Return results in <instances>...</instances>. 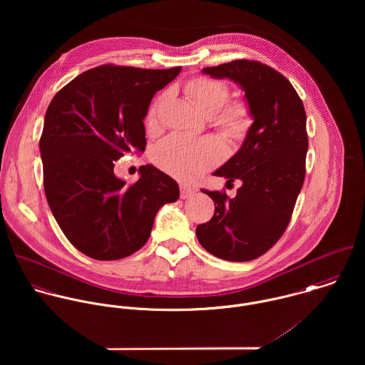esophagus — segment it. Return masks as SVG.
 <instances>
[{
	"instance_id": "34e87169",
	"label": "esophagus",
	"mask_w": 365,
	"mask_h": 365,
	"mask_svg": "<svg viewBox=\"0 0 365 365\" xmlns=\"http://www.w3.org/2000/svg\"><path fill=\"white\" fill-rule=\"evenodd\" d=\"M194 194H195V191H194L192 188H190V187H187V185H181V187H180V197H181L182 200L190 198V197H192Z\"/></svg>"
}]
</instances>
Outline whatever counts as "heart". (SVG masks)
I'll return each instance as SVG.
<instances>
[{"instance_id":"heart-1","label":"heart","mask_w":365,"mask_h":365,"mask_svg":"<svg viewBox=\"0 0 365 365\" xmlns=\"http://www.w3.org/2000/svg\"><path fill=\"white\" fill-rule=\"evenodd\" d=\"M185 94L195 108L205 116H213L215 125L229 138L239 139L247 132L252 113L245 101L229 100V87L210 77H195L184 87ZM161 96L150 108L148 120L156 122L158 106L164 101ZM225 155L223 146L210 138L187 139L178 135L165 139L155 153L157 164L170 175L181 181H194L212 168Z\"/></svg>"}]
</instances>
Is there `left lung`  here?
<instances>
[{
  "instance_id": "obj_1",
  "label": "left lung",
  "mask_w": 365,
  "mask_h": 365,
  "mask_svg": "<svg viewBox=\"0 0 365 365\" xmlns=\"http://www.w3.org/2000/svg\"><path fill=\"white\" fill-rule=\"evenodd\" d=\"M229 78L245 91L253 123L239 152L213 174L242 181L235 198L207 191L215 202L212 219L197 226L210 255L250 261L268 252L284 235L305 180L307 113L292 84L256 60H233L202 68Z\"/></svg>"
}]
</instances>
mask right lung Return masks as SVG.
I'll return each instance as SVG.
<instances>
[{"instance_id":"right-lung-1","label":"right lung","mask_w":365,"mask_h":365,"mask_svg":"<svg viewBox=\"0 0 365 365\" xmlns=\"http://www.w3.org/2000/svg\"><path fill=\"white\" fill-rule=\"evenodd\" d=\"M180 71L98 66L49 104L39 143L46 200L68 242L91 259L119 260L138 252L157 210L180 197L178 184L150 164L130 185L113 174L118 158L145 150L150 101Z\"/></svg>"}]
</instances>
